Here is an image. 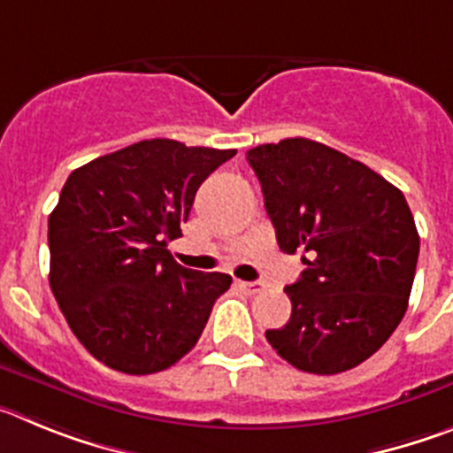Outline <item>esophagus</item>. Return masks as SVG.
<instances>
[{"instance_id": "1", "label": "esophagus", "mask_w": 453, "mask_h": 453, "mask_svg": "<svg viewBox=\"0 0 453 453\" xmlns=\"http://www.w3.org/2000/svg\"><path fill=\"white\" fill-rule=\"evenodd\" d=\"M236 287L242 288L243 293H248V296H255V293L262 291L264 282H242V280H239V282H236Z\"/></svg>"}]
</instances>
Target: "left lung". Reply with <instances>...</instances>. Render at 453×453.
I'll return each mask as SVG.
<instances>
[{"label":"left lung","mask_w":453,"mask_h":453,"mask_svg":"<svg viewBox=\"0 0 453 453\" xmlns=\"http://www.w3.org/2000/svg\"><path fill=\"white\" fill-rule=\"evenodd\" d=\"M282 252H304L291 318L266 341L293 368L338 374L372 357L409 307L419 236L404 194L364 162L288 137L248 150Z\"/></svg>","instance_id":"left-lung-1"}]
</instances>
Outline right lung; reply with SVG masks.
I'll list each match as a JSON object with an SVG mask.
<instances>
[{"mask_svg":"<svg viewBox=\"0 0 453 453\" xmlns=\"http://www.w3.org/2000/svg\"><path fill=\"white\" fill-rule=\"evenodd\" d=\"M144 140L72 171L49 214V284L83 348L108 368L153 374L198 343L226 273L180 266V236L194 196L234 156Z\"/></svg>","mask_w":453,"mask_h":453,"instance_id":"right-lung-1","label":"right lung"}]
</instances>
